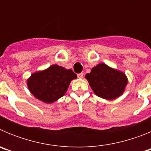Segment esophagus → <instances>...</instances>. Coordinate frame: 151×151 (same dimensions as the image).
<instances>
[{
    "label": "esophagus",
    "mask_w": 151,
    "mask_h": 151,
    "mask_svg": "<svg viewBox=\"0 0 151 151\" xmlns=\"http://www.w3.org/2000/svg\"><path fill=\"white\" fill-rule=\"evenodd\" d=\"M77 76H78V78H82L84 77V73H79V74L77 75Z\"/></svg>",
    "instance_id": "1"
}]
</instances>
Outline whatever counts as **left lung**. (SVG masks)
Wrapping results in <instances>:
<instances>
[{
    "instance_id": "left-lung-1",
    "label": "left lung",
    "mask_w": 151,
    "mask_h": 151,
    "mask_svg": "<svg viewBox=\"0 0 151 151\" xmlns=\"http://www.w3.org/2000/svg\"><path fill=\"white\" fill-rule=\"evenodd\" d=\"M90 87L98 97L114 100L123 94L128 84L125 74L105 63H99L85 75Z\"/></svg>"
}]
</instances>
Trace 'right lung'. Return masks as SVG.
Segmentation results:
<instances>
[{
	"instance_id": "add662e5",
	"label": "right lung",
	"mask_w": 151,
	"mask_h": 151,
	"mask_svg": "<svg viewBox=\"0 0 151 151\" xmlns=\"http://www.w3.org/2000/svg\"><path fill=\"white\" fill-rule=\"evenodd\" d=\"M76 78L72 69L54 64L31 75L27 79L28 88L35 98L52 104L66 94L71 81Z\"/></svg>"
}]
</instances>
